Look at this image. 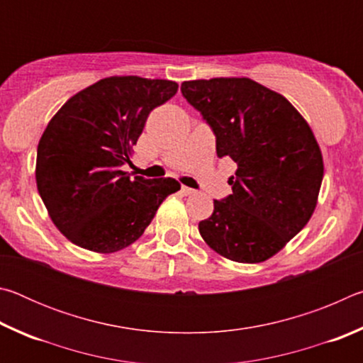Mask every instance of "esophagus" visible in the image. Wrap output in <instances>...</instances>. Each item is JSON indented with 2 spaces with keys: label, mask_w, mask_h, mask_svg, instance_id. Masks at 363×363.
<instances>
[{
  "label": "esophagus",
  "mask_w": 363,
  "mask_h": 363,
  "mask_svg": "<svg viewBox=\"0 0 363 363\" xmlns=\"http://www.w3.org/2000/svg\"><path fill=\"white\" fill-rule=\"evenodd\" d=\"M181 192L184 194V195H194L196 190H194V189H190V187H187V186H182L181 187Z\"/></svg>",
  "instance_id": "1"
}]
</instances>
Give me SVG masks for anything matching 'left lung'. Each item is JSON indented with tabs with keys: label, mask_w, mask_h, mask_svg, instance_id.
<instances>
[{
	"label": "left lung",
	"mask_w": 363,
	"mask_h": 363,
	"mask_svg": "<svg viewBox=\"0 0 363 363\" xmlns=\"http://www.w3.org/2000/svg\"><path fill=\"white\" fill-rule=\"evenodd\" d=\"M181 91L211 126L218 157L238 167L232 194L214 200L200 235L230 261L269 259L317 206L323 158L314 133L284 96L250 78L192 79Z\"/></svg>",
	"instance_id": "1"
}]
</instances>
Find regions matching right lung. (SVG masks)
I'll return each instance as SVG.
<instances>
[{
	"label": "right lung",
	"instance_id": "add662e5",
	"mask_svg": "<svg viewBox=\"0 0 363 363\" xmlns=\"http://www.w3.org/2000/svg\"><path fill=\"white\" fill-rule=\"evenodd\" d=\"M177 93L169 79L108 77L72 96L48 123L36 152V187L54 225L94 253L130 247L168 195L173 177L121 171L147 116Z\"/></svg>",
	"mask_w": 363,
	"mask_h": 363
}]
</instances>
